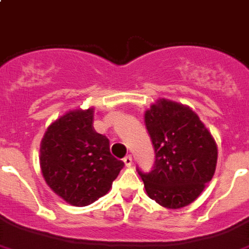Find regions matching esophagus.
<instances>
[{
    "instance_id": "obj_1",
    "label": "esophagus",
    "mask_w": 249,
    "mask_h": 249,
    "mask_svg": "<svg viewBox=\"0 0 249 249\" xmlns=\"http://www.w3.org/2000/svg\"><path fill=\"white\" fill-rule=\"evenodd\" d=\"M124 163L126 167H130L133 164V158H131V156L124 157Z\"/></svg>"
}]
</instances>
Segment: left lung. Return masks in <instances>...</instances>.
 Here are the masks:
<instances>
[{"label": "left lung", "instance_id": "8db88e82", "mask_svg": "<svg viewBox=\"0 0 249 249\" xmlns=\"http://www.w3.org/2000/svg\"><path fill=\"white\" fill-rule=\"evenodd\" d=\"M145 126L156 160L149 173H138L150 199L167 209L195 201L214 176L218 147L189 106L160 99L145 111Z\"/></svg>", "mask_w": 249, "mask_h": 249}]
</instances>
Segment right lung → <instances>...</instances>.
Returning <instances> with one entry per match:
<instances>
[{
    "mask_svg": "<svg viewBox=\"0 0 249 249\" xmlns=\"http://www.w3.org/2000/svg\"><path fill=\"white\" fill-rule=\"evenodd\" d=\"M47 185L73 206H87L111 189L124 167L110 153V142L93 129V108L73 110L48 126L40 143Z\"/></svg>",
    "mask_w": 249,
    "mask_h": 249,
    "instance_id": "add662e5",
    "label": "right lung"
}]
</instances>
